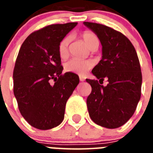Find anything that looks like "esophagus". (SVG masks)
I'll return each instance as SVG.
<instances>
[{"instance_id":"34e87169","label":"esophagus","mask_w":153,"mask_h":153,"mask_svg":"<svg viewBox=\"0 0 153 153\" xmlns=\"http://www.w3.org/2000/svg\"><path fill=\"white\" fill-rule=\"evenodd\" d=\"M79 79H80V81H81V82H83L84 80H85V79H84V78L82 76L79 77Z\"/></svg>"}]
</instances>
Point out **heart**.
I'll return each mask as SVG.
<instances>
[{
    "mask_svg": "<svg viewBox=\"0 0 153 153\" xmlns=\"http://www.w3.org/2000/svg\"><path fill=\"white\" fill-rule=\"evenodd\" d=\"M81 38L83 40L84 44L90 50L97 49L99 46V39L93 32L86 31L82 33ZM69 43L68 38H64L60 41L59 44V55L62 59L67 55V46ZM93 67V62L90 60H82L73 59L69 60L65 63V71L71 73H74L83 76L89 71V70Z\"/></svg>",
    "mask_w": 153,
    "mask_h": 153,
    "instance_id": "1",
    "label": "heart"
}]
</instances>
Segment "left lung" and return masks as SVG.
Wrapping results in <instances>:
<instances>
[{"label": "left lung", "instance_id": "obj_1", "mask_svg": "<svg viewBox=\"0 0 153 153\" xmlns=\"http://www.w3.org/2000/svg\"><path fill=\"white\" fill-rule=\"evenodd\" d=\"M102 44V59L92 73L98 80L86 79L91 94L86 100L89 114L98 126L116 128L130 119L140 101L142 74L137 54L130 40L105 25L84 22ZM104 79L108 83L101 85Z\"/></svg>", "mask_w": 153, "mask_h": 153}]
</instances>
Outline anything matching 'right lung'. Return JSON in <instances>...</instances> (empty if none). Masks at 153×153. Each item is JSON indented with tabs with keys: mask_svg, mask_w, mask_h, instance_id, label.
<instances>
[{
	"mask_svg": "<svg viewBox=\"0 0 153 153\" xmlns=\"http://www.w3.org/2000/svg\"><path fill=\"white\" fill-rule=\"evenodd\" d=\"M77 24L51 25L32 32L18 53L13 92L21 115L38 129H51L62 123L66 103L79 83L76 74H62L59 55L60 41Z\"/></svg>",
	"mask_w": 153,
	"mask_h": 153,
	"instance_id": "add662e5",
	"label": "right lung"
}]
</instances>
